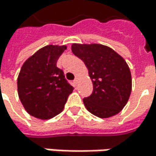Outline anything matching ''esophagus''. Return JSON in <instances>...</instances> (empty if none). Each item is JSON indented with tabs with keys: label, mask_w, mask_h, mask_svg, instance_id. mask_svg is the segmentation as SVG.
Here are the masks:
<instances>
[{
	"label": "esophagus",
	"mask_w": 156,
	"mask_h": 156,
	"mask_svg": "<svg viewBox=\"0 0 156 156\" xmlns=\"http://www.w3.org/2000/svg\"><path fill=\"white\" fill-rule=\"evenodd\" d=\"M73 82H74V84H75L76 86L78 85V77H76V78H75V79H74V81H73Z\"/></svg>",
	"instance_id": "esophagus-1"
}]
</instances>
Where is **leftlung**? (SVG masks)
<instances>
[{"label":"left lung","instance_id":"1","mask_svg":"<svg viewBox=\"0 0 156 156\" xmlns=\"http://www.w3.org/2000/svg\"><path fill=\"white\" fill-rule=\"evenodd\" d=\"M72 52L88 69L92 94L83 99L91 114L108 118L126 105L131 90V72L126 60L111 48L101 44H73Z\"/></svg>","mask_w":156,"mask_h":156}]
</instances>
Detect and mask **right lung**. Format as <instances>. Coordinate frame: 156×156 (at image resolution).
<instances>
[{"instance_id": "add662e5", "label": "right lung", "mask_w": 156, "mask_h": 156, "mask_svg": "<svg viewBox=\"0 0 156 156\" xmlns=\"http://www.w3.org/2000/svg\"><path fill=\"white\" fill-rule=\"evenodd\" d=\"M66 46L48 45L29 58L18 77L21 104L32 116L49 119L58 115L74 87L65 78L57 61Z\"/></svg>"}]
</instances>
